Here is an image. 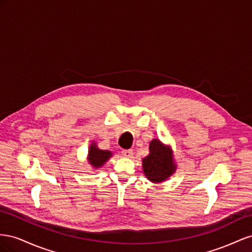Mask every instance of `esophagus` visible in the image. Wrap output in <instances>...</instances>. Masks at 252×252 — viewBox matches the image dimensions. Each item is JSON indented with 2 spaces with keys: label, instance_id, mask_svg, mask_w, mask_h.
<instances>
[{
  "label": "esophagus",
  "instance_id": "esophagus-1",
  "mask_svg": "<svg viewBox=\"0 0 252 252\" xmlns=\"http://www.w3.org/2000/svg\"><path fill=\"white\" fill-rule=\"evenodd\" d=\"M122 155H124L125 157H132L133 155V150L128 149V150H122Z\"/></svg>",
  "mask_w": 252,
  "mask_h": 252
}]
</instances>
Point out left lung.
Here are the masks:
<instances>
[{
  "instance_id": "8db88e82",
  "label": "left lung",
  "mask_w": 252,
  "mask_h": 252,
  "mask_svg": "<svg viewBox=\"0 0 252 252\" xmlns=\"http://www.w3.org/2000/svg\"><path fill=\"white\" fill-rule=\"evenodd\" d=\"M143 172L149 181L160 183L167 179L175 171V164L170 148L153 139L150 142V154L142 159Z\"/></svg>"
}]
</instances>
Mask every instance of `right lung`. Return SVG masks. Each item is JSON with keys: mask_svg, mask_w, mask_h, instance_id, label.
I'll return each instance as SVG.
<instances>
[{"mask_svg": "<svg viewBox=\"0 0 252 252\" xmlns=\"http://www.w3.org/2000/svg\"><path fill=\"white\" fill-rule=\"evenodd\" d=\"M112 153L110 151L100 150L95 146V143H93L89 151V161L92 166H94L95 168H99L103 166V163L109 159Z\"/></svg>", "mask_w": 252, "mask_h": 252, "instance_id": "obj_1", "label": "right lung"}]
</instances>
